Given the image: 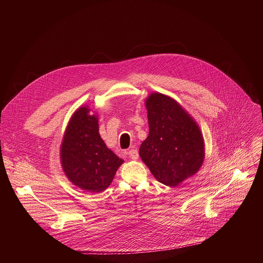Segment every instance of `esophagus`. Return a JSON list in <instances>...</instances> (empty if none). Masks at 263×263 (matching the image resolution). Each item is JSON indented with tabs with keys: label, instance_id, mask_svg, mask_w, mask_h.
<instances>
[{
	"label": "esophagus",
	"instance_id": "esophagus-1",
	"mask_svg": "<svg viewBox=\"0 0 263 263\" xmlns=\"http://www.w3.org/2000/svg\"><path fill=\"white\" fill-rule=\"evenodd\" d=\"M127 155H128L131 159L136 160V159L138 158V151H137V149H134V148L129 149V151L127 152Z\"/></svg>",
	"mask_w": 263,
	"mask_h": 263
}]
</instances>
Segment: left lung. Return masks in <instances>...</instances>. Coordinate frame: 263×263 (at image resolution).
<instances>
[{"mask_svg": "<svg viewBox=\"0 0 263 263\" xmlns=\"http://www.w3.org/2000/svg\"><path fill=\"white\" fill-rule=\"evenodd\" d=\"M145 106L149 131L139 155L159 182L177 186L200 170L203 136L189 114L170 97L152 93Z\"/></svg>", "mask_w": 263, "mask_h": 263, "instance_id": "8db88e82", "label": "left lung"}]
</instances>
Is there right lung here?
<instances>
[{
	"label": "right lung",
	"mask_w": 263,
	"mask_h": 263,
	"mask_svg": "<svg viewBox=\"0 0 263 263\" xmlns=\"http://www.w3.org/2000/svg\"><path fill=\"white\" fill-rule=\"evenodd\" d=\"M88 114L87 107H81L70 119L61 144V163L72 184L89 193H101L124 161L106 146L97 117Z\"/></svg>",
	"instance_id": "obj_1"
}]
</instances>
